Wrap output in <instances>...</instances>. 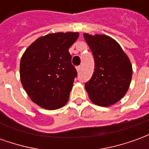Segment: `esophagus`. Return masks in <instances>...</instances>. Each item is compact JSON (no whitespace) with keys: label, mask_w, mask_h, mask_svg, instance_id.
<instances>
[{"label":"esophagus","mask_w":149,"mask_h":149,"mask_svg":"<svg viewBox=\"0 0 149 149\" xmlns=\"http://www.w3.org/2000/svg\"><path fill=\"white\" fill-rule=\"evenodd\" d=\"M81 70V66H77V72H80Z\"/></svg>","instance_id":"esophagus-1"}]
</instances>
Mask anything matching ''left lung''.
Instances as JSON below:
<instances>
[{
	"mask_svg": "<svg viewBox=\"0 0 149 149\" xmlns=\"http://www.w3.org/2000/svg\"><path fill=\"white\" fill-rule=\"evenodd\" d=\"M93 52L94 72L85 83L90 100L99 106L114 104L124 97L131 83L132 68L120 45L109 36L84 33Z\"/></svg>",
	"mask_w": 149,
	"mask_h": 149,
	"instance_id": "8db88e82",
	"label": "left lung"
}]
</instances>
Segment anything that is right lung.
Masks as SVG:
<instances>
[{"label":"right lung","mask_w":149,"mask_h":149,"mask_svg":"<svg viewBox=\"0 0 149 149\" xmlns=\"http://www.w3.org/2000/svg\"><path fill=\"white\" fill-rule=\"evenodd\" d=\"M78 37V33L70 32L47 34L36 40L22 56L21 84L41 108L58 109L68 102L77 76L68 49Z\"/></svg>","instance_id":"1"}]
</instances>
